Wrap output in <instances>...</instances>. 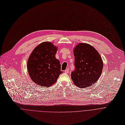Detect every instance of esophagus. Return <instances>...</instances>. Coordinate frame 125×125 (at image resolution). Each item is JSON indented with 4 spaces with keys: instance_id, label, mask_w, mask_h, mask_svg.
<instances>
[{
    "instance_id": "obj_1",
    "label": "esophagus",
    "mask_w": 125,
    "mask_h": 125,
    "mask_svg": "<svg viewBox=\"0 0 125 125\" xmlns=\"http://www.w3.org/2000/svg\"><path fill=\"white\" fill-rule=\"evenodd\" d=\"M69 68H68V69L65 70V71H64V72L66 73H68L69 72Z\"/></svg>"
}]
</instances>
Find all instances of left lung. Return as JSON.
Masks as SVG:
<instances>
[{
    "label": "left lung",
    "mask_w": 125,
    "mask_h": 125,
    "mask_svg": "<svg viewBox=\"0 0 125 125\" xmlns=\"http://www.w3.org/2000/svg\"><path fill=\"white\" fill-rule=\"evenodd\" d=\"M75 70L71 73L74 84L86 88L96 83L101 74L103 63L98 51L87 43H80L74 47Z\"/></svg>",
    "instance_id": "1"
}]
</instances>
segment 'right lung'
Listing matches in <instances>:
<instances>
[{
  "instance_id": "right-lung-1",
  "label": "right lung",
  "mask_w": 125,
  "mask_h": 125,
  "mask_svg": "<svg viewBox=\"0 0 125 125\" xmlns=\"http://www.w3.org/2000/svg\"><path fill=\"white\" fill-rule=\"evenodd\" d=\"M57 51L56 46L45 42L32 51L28 60L27 69L34 83L42 86H50L56 83L63 73L60 61L55 57Z\"/></svg>"
}]
</instances>
